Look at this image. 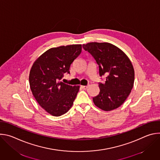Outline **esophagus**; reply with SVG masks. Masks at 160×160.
<instances>
[{"mask_svg":"<svg viewBox=\"0 0 160 160\" xmlns=\"http://www.w3.org/2000/svg\"><path fill=\"white\" fill-rule=\"evenodd\" d=\"M80 87L82 88V89H83V90H86L87 88H88V86L87 85V86H85V85H81L80 86Z\"/></svg>","mask_w":160,"mask_h":160,"instance_id":"obj_1","label":"esophagus"}]
</instances>
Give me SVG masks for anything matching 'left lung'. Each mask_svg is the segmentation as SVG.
<instances>
[{
    "label": "left lung",
    "instance_id": "1",
    "mask_svg": "<svg viewBox=\"0 0 160 160\" xmlns=\"http://www.w3.org/2000/svg\"><path fill=\"white\" fill-rule=\"evenodd\" d=\"M99 66L100 77L106 75L105 83H99V94L93 98L94 104L104 111L120 107L129 96L134 83V70L127 56L107 42L83 45Z\"/></svg>",
    "mask_w": 160,
    "mask_h": 160
}]
</instances>
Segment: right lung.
<instances>
[{
	"label": "right lung",
	"instance_id": "1",
	"mask_svg": "<svg viewBox=\"0 0 160 160\" xmlns=\"http://www.w3.org/2000/svg\"><path fill=\"white\" fill-rule=\"evenodd\" d=\"M82 45L75 44L51 48L33 63L29 76L32 94L39 104L52 116L59 117L73 104L79 86L61 81L64 74H70V68L80 54Z\"/></svg>",
	"mask_w": 160,
	"mask_h": 160
}]
</instances>
